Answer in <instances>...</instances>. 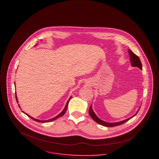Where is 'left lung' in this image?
<instances>
[{"label":"left lung","mask_w":159,"mask_h":159,"mask_svg":"<svg viewBox=\"0 0 159 159\" xmlns=\"http://www.w3.org/2000/svg\"><path fill=\"white\" fill-rule=\"evenodd\" d=\"M129 55H130V62H131V65L133 67H136L138 68H140L141 70H142V64H141V61L139 58L138 56H137L136 54L135 53H134L130 49H129ZM92 105L89 108V113L90 114L92 119L95 121L97 123L100 124V125H102L103 126H105V127H116V126H117V125H120L125 122H126L127 121L129 120L130 119H132V117H134L136 114L138 113V111L139 110H138V111L136 112V113L135 114L134 116H132L131 117H129L125 120H122V121H120V122H113V123H111V122H107L105 121H103L102 120H101L100 119H99L97 116L96 114H95V113L93 112L92 108Z\"/></svg>","instance_id":"8db88e82"}]
</instances>
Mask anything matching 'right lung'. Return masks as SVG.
Returning <instances> with one entry per match:
<instances>
[{"label": "right lung", "mask_w": 159, "mask_h": 159, "mask_svg": "<svg viewBox=\"0 0 159 159\" xmlns=\"http://www.w3.org/2000/svg\"><path fill=\"white\" fill-rule=\"evenodd\" d=\"M71 97H70V98H69V99H68V101H67V103H66V107H65V108H64V109L63 110V111L61 113L59 114H58L57 116H56V117H53V118H52V119H49V120H39V119H35V118H34V117H31V116H30L29 115H28V114H27L26 113H25L24 111H23V113H24V114H25L27 116H28L29 117H30L31 119H32L33 120H35V121H37V122H51V121H52V120H56V119H57V118H59V117H61V116H62L64 114L66 113V111H67V107H68V103H69V101H70V100L71 99ZM16 102H17V103L18 102V98H17V97H16ZM19 107L20 108V105H19Z\"/></svg>", "instance_id": "add662e5"}]
</instances>
